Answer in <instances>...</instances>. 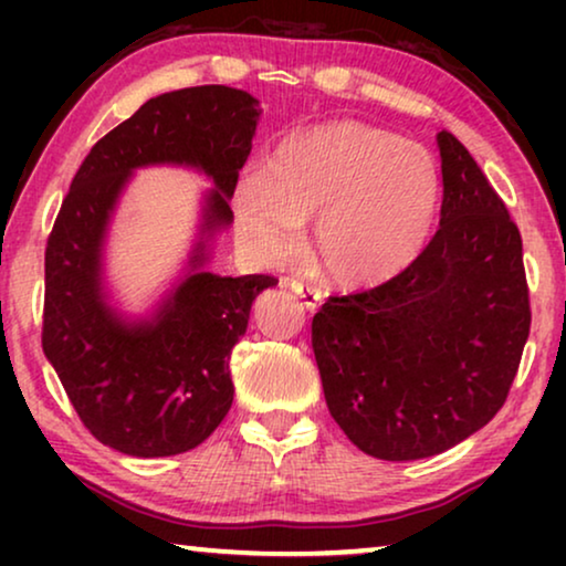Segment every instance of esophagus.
I'll use <instances>...</instances> for the list:
<instances>
[{
    "instance_id": "34e87169",
    "label": "esophagus",
    "mask_w": 566,
    "mask_h": 566,
    "mask_svg": "<svg viewBox=\"0 0 566 566\" xmlns=\"http://www.w3.org/2000/svg\"><path fill=\"white\" fill-rule=\"evenodd\" d=\"M289 289L296 293V296L301 298V304H304L308 312H314V308H319L322 306V293L316 291V289H312V285H304V283H289Z\"/></svg>"
}]
</instances>
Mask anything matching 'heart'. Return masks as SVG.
Returning a JSON list of instances; mask_svg holds the SVG:
<instances>
[{"instance_id": "obj_1", "label": "heart", "mask_w": 566, "mask_h": 566, "mask_svg": "<svg viewBox=\"0 0 566 566\" xmlns=\"http://www.w3.org/2000/svg\"><path fill=\"white\" fill-rule=\"evenodd\" d=\"M436 161L422 146L358 120L283 138L239 185L237 234L265 262L298 250L314 219V268L339 289H370L412 265L438 211Z\"/></svg>"}]
</instances>
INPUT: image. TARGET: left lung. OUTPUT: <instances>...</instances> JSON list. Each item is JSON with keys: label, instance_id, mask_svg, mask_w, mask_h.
Masks as SVG:
<instances>
[{"label": "left lung", "instance_id": "8db88e82", "mask_svg": "<svg viewBox=\"0 0 566 566\" xmlns=\"http://www.w3.org/2000/svg\"><path fill=\"white\" fill-rule=\"evenodd\" d=\"M440 227L376 289L329 296L312 322L329 415L363 453L417 461L505 405L531 329L521 231L474 157L438 134Z\"/></svg>", "mask_w": 566, "mask_h": 566}]
</instances>
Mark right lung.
I'll return each mask as SVG.
<instances>
[{"label":"right lung","instance_id":"1","mask_svg":"<svg viewBox=\"0 0 566 566\" xmlns=\"http://www.w3.org/2000/svg\"><path fill=\"white\" fill-rule=\"evenodd\" d=\"M260 103L206 84L165 92L92 146L45 247L43 353L92 436L136 459L203 443L234 401L229 358L254 298L273 275H216L211 242L234 221L229 200L252 151ZM198 168L199 239L184 275L146 317H128L104 289V242L129 175L142 166Z\"/></svg>","mask_w":566,"mask_h":566}]
</instances>
